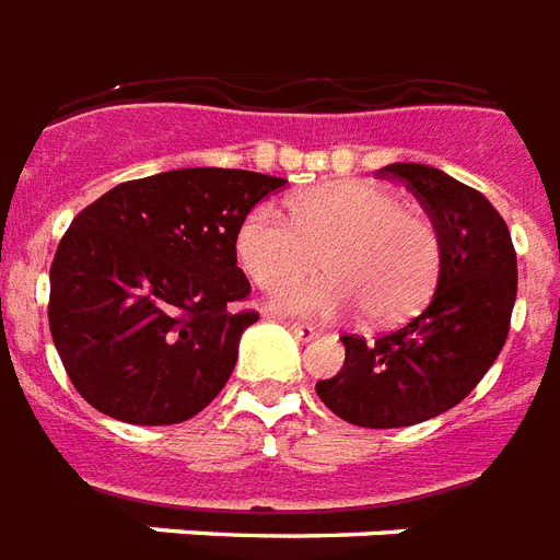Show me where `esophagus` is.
I'll use <instances>...</instances> for the list:
<instances>
[{
    "instance_id": "obj_1",
    "label": "esophagus",
    "mask_w": 560,
    "mask_h": 560,
    "mask_svg": "<svg viewBox=\"0 0 560 560\" xmlns=\"http://www.w3.org/2000/svg\"><path fill=\"white\" fill-rule=\"evenodd\" d=\"M284 325H288V331L296 334V340H302V342H311L316 334H319L314 325H305V323H284Z\"/></svg>"
}]
</instances>
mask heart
Wrapping results in <instances>:
<instances>
[{
    "mask_svg": "<svg viewBox=\"0 0 560 560\" xmlns=\"http://www.w3.org/2000/svg\"><path fill=\"white\" fill-rule=\"evenodd\" d=\"M276 206H255L237 226L235 253L264 290L304 278L318 258L325 280L276 290V314L334 319L366 307L377 325L400 323L424 305L439 276V241L421 214L400 206L389 188L366 179H334Z\"/></svg>",
    "mask_w": 560,
    "mask_h": 560,
    "instance_id": "b5f03b06",
    "label": "heart"
}]
</instances>
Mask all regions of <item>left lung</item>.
<instances>
[{
    "mask_svg": "<svg viewBox=\"0 0 560 560\" xmlns=\"http://www.w3.org/2000/svg\"><path fill=\"white\" fill-rule=\"evenodd\" d=\"M377 174L400 179L433 220L439 279L424 311L398 331L340 337L346 363L316 383V395L349 424L389 430L453 409L494 366L517 299V255L500 211L451 174L418 162Z\"/></svg>",
    "mask_w": 560,
    "mask_h": 560,
    "instance_id": "obj_1",
    "label": "left lung"
}]
</instances>
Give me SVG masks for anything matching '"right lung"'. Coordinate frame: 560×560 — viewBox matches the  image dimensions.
Masks as SVG:
<instances>
[{
    "label": "right lung",
    "mask_w": 560,
    "mask_h": 560,
    "mask_svg": "<svg viewBox=\"0 0 560 560\" xmlns=\"http://www.w3.org/2000/svg\"><path fill=\"white\" fill-rule=\"evenodd\" d=\"M288 183L255 171L179 168L121 183L86 206L57 246L48 328L83 400L127 424H179L218 398L249 293L235 235Z\"/></svg>",
    "instance_id": "1"
}]
</instances>
